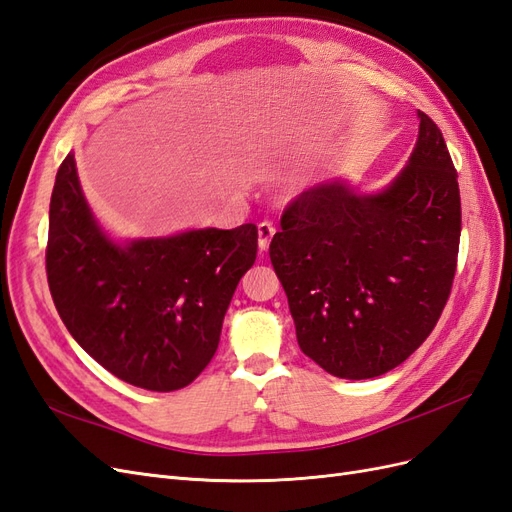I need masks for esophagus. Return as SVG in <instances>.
I'll use <instances>...</instances> for the list:
<instances>
[{"label": "esophagus", "instance_id": "esophagus-1", "mask_svg": "<svg viewBox=\"0 0 512 512\" xmlns=\"http://www.w3.org/2000/svg\"><path fill=\"white\" fill-rule=\"evenodd\" d=\"M273 235H275V226L271 222H260L258 224V250L260 252L269 250Z\"/></svg>", "mask_w": 512, "mask_h": 512}]
</instances>
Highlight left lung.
Instances as JSON below:
<instances>
[{"label": "left lung", "instance_id": "8db88e82", "mask_svg": "<svg viewBox=\"0 0 512 512\" xmlns=\"http://www.w3.org/2000/svg\"><path fill=\"white\" fill-rule=\"evenodd\" d=\"M408 164L380 192L344 179L303 192L269 245L301 350L331 376L367 380L421 346L451 294L461 235L457 170L418 111Z\"/></svg>", "mask_w": 512, "mask_h": 512}]
</instances>
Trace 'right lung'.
<instances>
[{
    "mask_svg": "<svg viewBox=\"0 0 512 512\" xmlns=\"http://www.w3.org/2000/svg\"><path fill=\"white\" fill-rule=\"evenodd\" d=\"M256 250L254 224L115 241L87 205L74 153L57 170L46 245L53 301L79 346L123 382L158 393L188 386L218 350Z\"/></svg>",
    "mask_w": 512,
    "mask_h": 512,
    "instance_id": "right-lung-1",
    "label": "right lung"
}]
</instances>
